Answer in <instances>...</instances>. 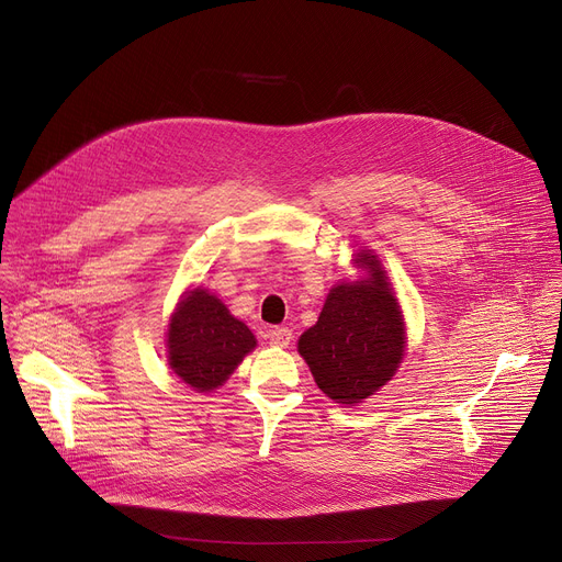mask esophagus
<instances>
[{
    "instance_id": "34e87169",
    "label": "esophagus",
    "mask_w": 562,
    "mask_h": 562,
    "mask_svg": "<svg viewBox=\"0 0 562 562\" xmlns=\"http://www.w3.org/2000/svg\"><path fill=\"white\" fill-rule=\"evenodd\" d=\"M267 336H269V345H273V347H289V342L293 338L291 329H286V327H273V329H269Z\"/></svg>"
}]
</instances>
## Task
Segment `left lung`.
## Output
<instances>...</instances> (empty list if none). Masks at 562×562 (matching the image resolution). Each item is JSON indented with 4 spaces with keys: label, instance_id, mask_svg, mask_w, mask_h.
Masks as SVG:
<instances>
[{
    "label": "left lung",
    "instance_id": "8db88e82",
    "mask_svg": "<svg viewBox=\"0 0 562 562\" xmlns=\"http://www.w3.org/2000/svg\"><path fill=\"white\" fill-rule=\"evenodd\" d=\"M356 262L367 278L334 286L297 342L317 386L342 405L362 403L386 384L405 351L403 313L380 262L371 254H358Z\"/></svg>",
    "mask_w": 562,
    "mask_h": 562
}]
</instances>
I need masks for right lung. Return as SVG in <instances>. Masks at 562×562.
I'll use <instances>...</instances> for the list:
<instances>
[{
    "instance_id": "obj_1",
    "label": "right lung",
    "mask_w": 562,
    "mask_h": 562,
    "mask_svg": "<svg viewBox=\"0 0 562 562\" xmlns=\"http://www.w3.org/2000/svg\"><path fill=\"white\" fill-rule=\"evenodd\" d=\"M254 347L251 329L204 289L191 291L171 317L169 362L195 391L220 386Z\"/></svg>"
}]
</instances>
